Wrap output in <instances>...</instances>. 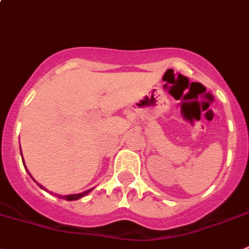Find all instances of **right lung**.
Segmentation results:
<instances>
[{"instance_id":"1","label":"right lung","mask_w":249,"mask_h":249,"mask_svg":"<svg viewBox=\"0 0 249 249\" xmlns=\"http://www.w3.org/2000/svg\"><path fill=\"white\" fill-rule=\"evenodd\" d=\"M33 180H34V179H33ZM34 181H36V180H34ZM38 185H39L42 189H44L42 185H40V184H38ZM44 190H45V189H44ZM90 191H91V189H90V190L84 191V193L74 194V195H65V196H61V199H65V200H67V201H71V200H79V199H81L83 196H85L86 194L90 193Z\"/></svg>"}]
</instances>
